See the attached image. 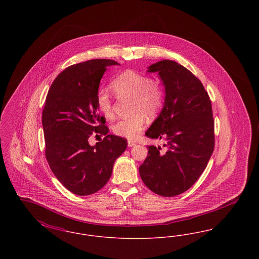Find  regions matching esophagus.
<instances>
[{
	"mask_svg": "<svg viewBox=\"0 0 259 259\" xmlns=\"http://www.w3.org/2000/svg\"><path fill=\"white\" fill-rule=\"evenodd\" d=\"M127 144H128V147H129V148H132V147L136 146V143L135 142H133V141H128Z\"/></svg>",
	"mask_w": 259,
	"mask_h": 259,
	"instance_id": "obj_1",
	"label": "esophagus"
}]
</instances>
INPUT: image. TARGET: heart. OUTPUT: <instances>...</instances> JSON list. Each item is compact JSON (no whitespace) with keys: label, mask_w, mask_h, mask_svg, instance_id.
<instances>
[{"label":"heart","mask_w":259,"mask_h":259,"mask_svg":"<svg viewBox=\"0 0 259 259\" xmlns=\"http://www.w3.org/2000/svg\"><path fill=\"white\" fill-rule=\"evenodd\" d=\"M111 88L119 98H132L131 111L134 112L129 117L116 121L111 130L118 137L135 139L145 127V113L153 115L160 111L164 102L163 88L157 80L131 70L118 74L111 81ZM97 107L106 118H112V101L106 91L99 92Z\"/></svg>","instance_id":"b5f03b06"}]
</instances>
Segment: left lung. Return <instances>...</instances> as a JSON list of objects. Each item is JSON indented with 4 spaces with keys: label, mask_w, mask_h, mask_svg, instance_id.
<instances>
[{
    "label": "left lung",
    "mask_w": 259,
    "mask_h": 259,
    "mask_svg": "<svg viewBox=\"0 0 259 259\" xmlns=\"http://www.w3.org/2000/svg\"><path fill=\"white\" fill-rule=\"evenodd\" d=\"M165 88L163 108L146 132L165 142L148 146L139 172L154 193L172 197L189 189L207 167L214 148L213 118L209 95L202 82L184 66L172 60L150 65Z\"/></svg>",
    "instance_id": "8db88e82"
}]
</instances>
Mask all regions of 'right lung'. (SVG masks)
Listing matches in <instances>:
<instances>
[{"label": "right lung", "instance_id": "add662e5", "mask_svg": "<svg viewBox=\"0 0 259 259\" xmlns=\"http://www.w3.org/2000/svg\"><path fill=\"white\" fill-rule=\"evenodd\" d=\"M119 65L94 59L66 68L50 87L41 123L46 157L57 180L79 196L99 191L108 183L114 161L127 148V140L109 135L98 113L99 85L107 67ZM94 131L105 136L95 146L88 138Z\"/></svg>", "mask_w": 259, "mask_h": 259}]
</instances>
